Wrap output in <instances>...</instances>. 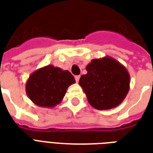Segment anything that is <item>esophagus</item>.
Returning a JSON list of instances; mask_svg holds the SVG:
<instances>
[{
  "label": "esophagus",
  "instance_id": "34e87169",
  "mask_svg": "<svg viewBox=\"0 0 153 153\" xmlns=\"http://www.w3.org/2000/svg\"><path fill=\"white\" fill-rule=\"evenodd\" d=\"M74 79H75V81H76L77 83H78V82H79V81L80 76H79V75H76V76L74 77Z\"/></svg>",
  "mask_w": 153,
  "mask_h": 153
}]
</instances>
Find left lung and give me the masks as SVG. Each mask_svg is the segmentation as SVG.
<instances>
[{
  "label": "left lung",
  "mask_w": 153,
  "mask_h": 153,
  "mask_svg": "<svg viewBox=\"0 0 153 153\" xmlns=\"http://www.w3.org/2000/svg\"><path fill=\"white\" fill-rule=\"evenodd\" d=\"M88 73L80 77L79 84L88 102L97 110L119 106L129 90L130 77L123 65L110 56L94 59L86 67Z\"/></svg>",
  "instance_id": "obj_1"
}]
</instances>
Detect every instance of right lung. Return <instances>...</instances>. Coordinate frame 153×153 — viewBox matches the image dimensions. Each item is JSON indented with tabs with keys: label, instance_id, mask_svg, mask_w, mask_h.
Here are the masks:
<instances>
[{
	"label": "right lung",
	"instance_id": "obj_1",
	"mask_svg": "<svg viewBox=\"0 0 153 153\" xmlns=\"http://www.w3.org/2000/svg\"><path fill=\"white\" fill-rule=\"evenodd\" d=\"M74 83L75 79L70 71L47 65L29 76L26 93L37 106L54 107L62 101L68 87Z\"/></svg>",
	"mask_w": 153,
	"mask_h": 153
}]
</instances>
